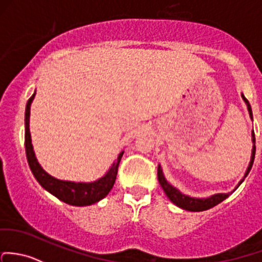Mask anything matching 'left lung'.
Instances as JSON below:
<instances>
[{"mask_svg":"<svg viewBox=\"0 0 262 262\" xmlns=\"http://www.w3.org/2000/svg\"><path fill=\"white\" fill-rule=\"evenodd\" d=\"M242 99H244V101L246 103L247 105V110H249L250 113V118L252 119V110H251V105H250V103L247 101V99L245 98L244 94H242ZM252 143H254V147H252V153H251V161H250V164L249 167H247V170L246 173H245L244 178L238 182L237 187L236 188H238V186L244 182L245 178L247 177V174H249V172L251 170V167L252 164H254V159H255V152H256V147H255V133L254 130H252ZM158 181H159V184L162 186V188H163V191L166 192L167 197L169 198L170 201H172L173 203H174L176 206H178V207L183 208V210L186 211H192V212H200V211H206V210H210V208L214 207L216 205H219V203H221L222 201H225L226 198L230 196V193H217V194H213V196L208 197V198H194V197H189V196H186V194L181 193L180 191H178L176 187H173L172 184H169L166 180V177H164L163 174V170H162V167L158 166ZM236 188L233 189V191H236ZM232 191V192H233Z\"/></svg>","mask_w":262,"mask_h":262,"instance_id":"8db88e82","label":"left lung"}]
</instances>
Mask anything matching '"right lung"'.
<instances>
[{"label": "right lung", "instance_id": "1", "mask_svg": "<svg viewBox=\"0 0 262 262\" xmlns=\"http://www.w3.org/2000/svg\"><path fill=\"white\" fill-rule=\"evenodd\" d=\"M35 98V93L31 98L27 100L26 112H25V148H26L27 162L31 172L34 173L38 183L54 194L55 197L59 198L62 202L68 203L71 206H90L93 203L99 202L103 200L106 194L109 193L110 189L114 186L115 180L118 174V167H119L120 159H122L123 153L120 152L118 156L117 161L112 164L105 176L99 178L98 181L89 182H70L61 181L54 178L52 176L46 173L37 162L36 156H35L34 147L31 143V134H30V106H31L32 100Z\"/></svg>", "mask_w": 262, "mask_h": 262}]
</instances>
